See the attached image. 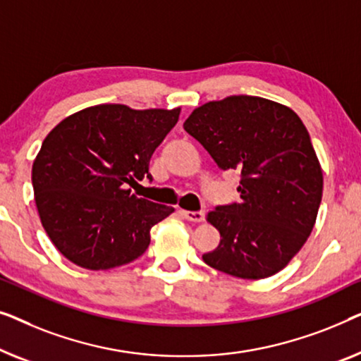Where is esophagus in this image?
Listing matches in <instances>:
<instances>
[{"mask_svg":"<svg viewBox=\"0 0 361 361\" xmlns=\"http://www.w3.org/2000/svg\"><path fill=\"white\" fill-rule=\"evenodd\" d=\"M183 216H185L190 222H196V224H200V222L206 219V212L204 211H196V212L183 211Z\"/></svg>","mask_w":361,"mask_h":361,"instance_id":"obj_1","label":"esophagus"}]
</instances>
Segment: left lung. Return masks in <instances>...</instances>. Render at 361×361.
Wrapping results in <instances>:
<instances>
[{"label":"left lung","mask_w":361,"mask_h":361,"mask_svg":"<svg viewBox=\"0 0 361 361\" xmlns=\"http://www.w3.org/2000/svg\"><path fill=\"white\" fill-rule=\"evenodd\" d=\"M183 128L221 170L240 171V202L207 214L221 233L207 265L243 280L275 275L311 235L322 200V169L299 116L260 96L200 106Z\"/></svg>","instance_id":"obj_1"}]
</instances>
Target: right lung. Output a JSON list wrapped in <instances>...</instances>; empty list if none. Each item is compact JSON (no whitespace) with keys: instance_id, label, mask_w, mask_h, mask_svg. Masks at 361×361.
Here are the masks:
<instances>
[{"instance_id":"add662e5","label":"right lung","mask_w":361,"mask_h":361,"mask_svg":"<svg viewBox=\"0 0 361 361\" xmlns=\"http://www.w3.org/2000/svg\"><path fill=\"white\" fill-rule=\"evenodd\" d=\"M178 118L180 108L98 104L49 132L32 165L34 200L65 258L86 270H109L147 250L152 227L175 209L137 197L128 185L152 180V154Z\"/></svg>"}]
</instances>
